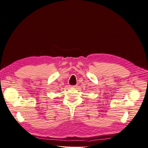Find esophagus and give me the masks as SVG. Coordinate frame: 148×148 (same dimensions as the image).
Segmentation results:
<instances>
[{
  "instance_id": "34e87169",
  "label": "esophagus",
  "mask_w": 148,
  "mask_h": 148,
  "mask_svg": "<svg viewBox=\"0 0 148 148\" xmlns=\"http://www.w3.org/2000/svg\"><path fill=\"white\" fill-rule=\"evenodd\" d=\"M77 86V85H74V86H71V88H76Z\"/></svg>"
}]
</instances>
